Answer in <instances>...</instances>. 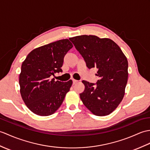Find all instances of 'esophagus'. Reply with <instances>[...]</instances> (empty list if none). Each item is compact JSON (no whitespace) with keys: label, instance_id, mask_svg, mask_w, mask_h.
<instances>
[{"label":"esophagus","instance_id":"34e87169","mask_svg":"<svg viewBox=\"0 0 150 150\" xmlns=\"http://www.w3.org/2000/svg\"><path fill=\"white\" fill-rule=\"evenodd\" d=\"M72 81H73V83H74V84H75V83L78 82V81H76V80H75L74 79H72Z\"/></svg>","mask_w":150,"mask_h":150}]
</instances>
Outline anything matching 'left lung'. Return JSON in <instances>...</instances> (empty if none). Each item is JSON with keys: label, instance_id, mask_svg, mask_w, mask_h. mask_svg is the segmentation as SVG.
<instances>
[{"label": "left lung", "instance_id": "obj_1", "mask_svg": "<svg viewBox=\"0 0 150 150\" xmlns=\"http://www.w3.org/2000/svg\"><path fill=\"white\" fill-rule=\"evenodd\" d=\"M88 68H95L99 80L96 83L86 81L82 102L96 116L110 114L122 101L128 81V61L118 45L109 38L93 35L70 38Z\"/></svg>", "mask_w": 150, "mask_h": 150}]
</instances>
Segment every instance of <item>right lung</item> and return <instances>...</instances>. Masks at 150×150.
Returning <instances> with one entry per match:
<instances>
[{
	"instance_id": "obj_1",
	"label": "right lung",
	"mask_w": 150,
	"mask_h": 150,
	"mask_svg": "<svg viewBox=\"0 0 150 150\" xmlns=\"http://www.w3.org/2000/svg\"><path fill=\"white\" fill-rule=\"evenodd\" d=\"M72 47L69 40H59L34 49L22 62L19 76L20 94L33 113L50 116L61 105L72 81H55L52 76L62 71L64 57Z\"/></svg>"
}]
</instances>
